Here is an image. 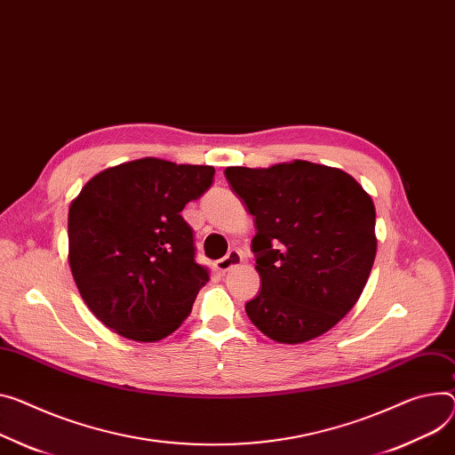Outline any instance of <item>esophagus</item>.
<instances>
[{"mask_svg": "<svg viewBox=\"0 0 455 455\" xmlns=\"http://www.w3.org/2000/svg\"><path fill=\"white\" fill-rule=\"evenodd\" d=\"M240 262H242V255H240L236 250H231L224 259L217 260V269H219L220 273H226V271L236 267Z\"/></svg>", "mask_w": 455, "mask_h": 455, "instance_id": "esophagus-1", "label": "esophagus"}]
</instances>
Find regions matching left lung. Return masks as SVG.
<instances>
[{"label":"left lung","instance_id":"1","mask_svg":"<svg viewBox=\"0 0 455 455\" xmlns=\"http://www.w3.org/2000/svg\"><path fill=\"white\" fill-rule=\"evenodd\" d=\"M224 174L257 228L262 288L246 304L250 321L284 344L326 333L355 306L375 260L370 195L347 172L304 160Z\"/></svg>","mask_w":455,"mask_h":455}]
</instances>
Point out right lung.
Segmentation results:
<instances>
[{
  "label": "right lung",
  "mask_w": 455,
  "mask_h": 455,
  "mask_svg": "<svg viewBox=\"0 0 455 455\" xmlns=\"http://www.w3.org/2000/svg\"><path fill=\"white\" fill-rule=\"evenodd\" d=\"M215 167L140 158L98 172L68 207V264L82 299L109 330L155 342L177 330L209 281L195 260L188 202Z\"/></svg>",
  "instance_id": "obj_1"
}]
</instances>
